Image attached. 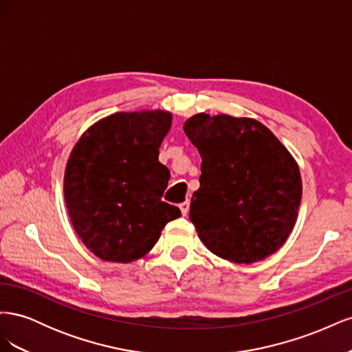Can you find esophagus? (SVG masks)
I'll list each match as a JSON object with an SVG mask.
<instances>
[{
	"instance_id": "obj_1",
	"label": "esophagus",
	"mask_w": 352,
	"mask_h": 352,
	"mask_svg": "<svg viewBox=\"0 0 352 352\" xmlns=\"http://www.w3.org/2000/svg\"><path fill=\"white\" fill-rule=\"evenodd\" d=\"M179 208H180V211H182V214L186 216L189 211V201H185V202H182V204H179Z\"/></svg>"
}]
</instances>
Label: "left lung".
<instances>
[{
    "label": "left lung",
    "mask_w": 352,
    "mask_h": 352,
    "mask_svg": "<svg viewBox=\"0 0 352 352\" xmlns=\"http://www.w3.org/2000/svg\"><path fill=\"white\" fill-rule=\"evenodd\" d=\"M184 131L201 155L189 219L217 257L236 264L267 258L298 219L302 180L274 133L251 117L198 113Z\"/></svg>",
    "instance_id": "8db88e82"
}]
</instances>
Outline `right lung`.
Segmentation results:
<instances>
[{
    "label": "right lung",
    "mask_w": 352,
    "mask_h": 352,
    "mask_svg": "<svg viewBox=\"0 0 352 352\" xmlns=\"http://www.w3.org/2000/svg\"><path fill=\"white\" fill-rule=\"evenodd\" d=\"M172 120L166 110L119 111L89 126L73 146L63 182L67 212L102 261L142 258L167 223L182 216L162 201L170 172L158 148Z\"/></svg>",
    "instance_id": "obj_1"
}]
</instances>
